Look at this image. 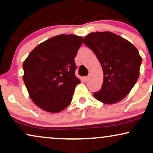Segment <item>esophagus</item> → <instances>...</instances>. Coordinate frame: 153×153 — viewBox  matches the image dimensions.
<instances>
[{
  "instance_id": "obj_1",
  "label": "esophagus",
  "mask_w": 153,
  "mask_h": 153,
  "mask_svg": "<svg viewBox=\"0 0 153 153\" xmlns=\"http://www.w3.org/2000/svg\"><path fill=\"white\" fill-rule=\"evenodd\" d=\"M83 79H84V80L85 81V82H86V81L88 80V76H85V77H84V78H83Z\"/></svg>"
}]
</instances>
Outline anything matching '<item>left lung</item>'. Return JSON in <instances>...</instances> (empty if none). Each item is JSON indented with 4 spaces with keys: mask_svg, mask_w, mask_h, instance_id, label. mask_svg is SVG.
Returning a JSON list of instances; mask_svg holds the SVG:
<instances>
[{
    "mask_svg": "<svg viewBox=\"0 0 153 153\" xmlns=\"http://www.w3.org/2000/svg\"><path fill=\"white\" fill-rule=\"evenodd\" d=\"M84 44L95 53L102 65L104 80L97 100L111 104L121 101L131 92L140 75L142 63L138 49L128 40L110 32L90 33Z\"/></svg>",
    "mask_w": 153,
    "mask_h": 153,
    "instance_id": "left-lung-1",
    "label": "left lung"
}]
</instances>
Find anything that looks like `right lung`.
<instances>
[{"label": "right lung", "instance_id": "1", "mask_svg": "<svg viewBox=\"0 0 153 153\" xmlns=\"http://www.w3.org/2000/svg\"><path fill=\"white\" fill-rule=\"evenodd\" d=\"M82 36L60 34L39 44L23 62V80L36 106L51 113L65 109L80 80L75 76V57Z\"/></svg>", "mask_w": 153, "mask_h": 153}]
</instances>
